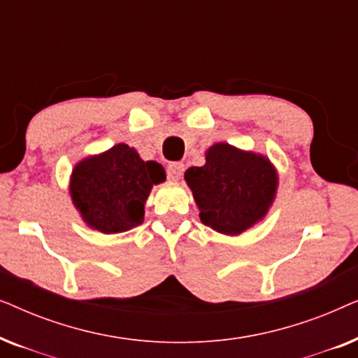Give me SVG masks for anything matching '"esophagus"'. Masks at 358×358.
I'll use <instances>...</instances> for the list:
<instances>
[{"instance_id":"1","label":"esophagus","mask_w":358,"mask_h":358,"mask_svg":"<svg viewBox=\"0 0 358 358\" xmlns=\"http://www.w3.org/2000/svg\"><path fill=\"white\" fill-rule=\"evenodd\" d=\"M184 174V164L182 163H171L168 166V178L171 180H179Z\"/></svg>"}]
</instances>
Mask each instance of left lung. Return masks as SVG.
I'll return each mask as SVG.
<instances>
[{
	"label": "left lung",
	"mask_w": 358,
	"mask_h": 358,
	"mask_svg": "<svg viewBox=\"0 0 358 358\" xmlns=\"http://www.w3.org/2000/svg\"><path fill=\"white\" fill-rule=\"evenodd\" d=\"M200 210L215 231L238 236L266 217L277 195L278 174L267 156L229 143L205 151V164L184 176Z\"/></svg>",
	"instance_id": "obj_1"
}]
</instances>
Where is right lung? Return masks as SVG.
Wrapping results in <instances>:
<instances>
[{
  "instance_id": "1",
  "label": "right lung",
  "mask_w": 358,
  "mask_h": 358,
  "mask_svg": "<svg viewBox=\"0 0 358 358\" xmlns=\"http://www.w3.org/2000/svg\"><path fill=\"white\" fill-rule=\"evenodd\" d=\"M164 180L159 163L143 161L135 148L117 143L76 163L70 176V195L87 227L115 234L143 223L146 199L153 185Z\"/></svg>"
}]
</instances>
